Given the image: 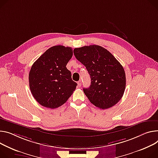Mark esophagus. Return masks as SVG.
Returning a JSON list of instances; mask_svg holds the SVG:
<instances>
[{
  "instance_id": "obj_1",
  "label": "esophagus",
  "mask_w": 158,
  "mask_h": 158,
  "mask_svg": "<svg viewBox=\"0 0 158 158\" xmlns=\"http://www.w3.org/2000/svg\"><path fill=\"white\" fill-rule=\"evenodd\" d=\"M77 85H78V86H79V87H81V81H78V82H77Z\"/></svg>"
}]
</instances>
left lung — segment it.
I'll return each mask as SVG.
<instances>
[{"mask_svg":"<svg viewBox=\"0 0 158 158\" xmlns=\"http://www.w3.org/2000/svg\"><path fill=\"white\" fill-rule=\"evenodd\" d=\"M74 54L91 77L89 88L83 89L89 102L101 109L116 105L126 85L125 70L120 63L106 49L96 45L76 48Z\"/></svg>","mask_w":158,"mask_h":158,"instance_id":"left-lung-1","label":"left lung"}]
</instances>
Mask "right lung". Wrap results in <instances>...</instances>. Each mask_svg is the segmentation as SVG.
<instances>
[{"label": "right lung", "mask_w": 158, "mask_h": 158, "mask_svg": "<svg viewBox=\"0 0 158 158\" xmlns=\"http://www.w3.org/2000/svg\"><path fill=\"white\" fill-rule=\"evenodd\" d=\"M73 55L71 47L53 46L33 64L29 74L31 92L43 106L54 109L64 104L77 84L66 65Z\"/></svg>", "instance_id": "obj_1"}]
</instances>
